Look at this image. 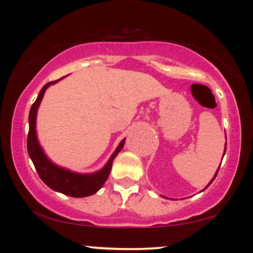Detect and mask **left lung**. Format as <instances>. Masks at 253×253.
I'll use <instances>...</instances> for the list:
<instances>
[{
  "mask_svg": "<svg viewBox=\"0 0 253 253\" xmlns=\"http://www.w3.org/2000/svg\"><path fill=\"white\" fill-rule=\"evenodd\" d=\"M226 144H227V143H225V151H223V156H225V152H226V146H227V145H226ZM222 158H223V157H222ZM217 171H219V168H217V170H216L215 175H214V177H213V178H211V181L210 182V184H211V182H213V181H214V178H215V177H216V175H217ZM210 184H208V185H207V187H206V188H205V189H207V188H208V187H210ZM205 189H203V190H205ZM167 199H168V197H167ZM171 200H172V199H171Z\"/></svg>",
  "mask_w": 253,
  "mask_h": 253,
  "instance_id": "1",
  "label": "left lung"
}]
</instances>
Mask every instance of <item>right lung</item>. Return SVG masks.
<instances>
[{
  "label": "right lung",
  "instance_id": "add662e5",
  "mask_svg": "<svg viewBox=\"0 0 253 253\" xmlns=\"http://www.w3.org/2000/svg\"><path fill=\"white\" fill-rule=\"evenodd\" d=\"M64 77L59 78V80L54 81V82L46 83L45 85L42 86V89L40 90L36 102L32 104L30 110V117H28L30 132H28L27 136V150L30 158L32 159V162H33L34 167H36L38 175H39L42 181L45 183L47 187H50L52 190L64 194V195H69L72 197H85L97 193V191L102 188L104 182L108 178L110 170H112L113 161H114L115 157L118 156V153L123 150L126 139H123V140L120 141L117 150H115L114 152H113V155L110 156L109 161L107 162L102 169L96 171V172L78 173L75 172V171L59 167V165L51 162V159L45 155L42 147L40 146L39 140H38L37 113L46 89L50 85H52V84L59 82Z\"/></svg>",
  "mask_w": 253,
  "mask_h": 253
}]
</instances>
